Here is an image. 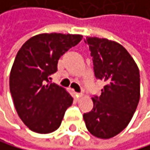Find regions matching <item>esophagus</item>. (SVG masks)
I'll list each match as a JSON object with an SVG mask.
<instances>
[{
  "mask_svg": "<svg viewBox=\"0 0 150 150\" xmlns=\"http://www.w3.org/2000/svg\"><path fill=\"white\" fill-rule=\"evenodd\" d=\"M74 95H76V98H80V97L83 96V94L82 93H76V92H74Z\"/></svg>",
  "mask_w": 150,
  "mask_h": 150,
  "instance_id": "34e87169",
  "label": "esophagus"
}]
</instances>
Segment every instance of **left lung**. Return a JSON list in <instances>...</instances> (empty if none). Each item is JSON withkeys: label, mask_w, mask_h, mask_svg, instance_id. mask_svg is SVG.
<instances>
[{"label": "left lung", "mask_w": 150, "mask_h": 150, "mask_svg": "<svg viewBox=\"0 0 150 150\" xmlns=\"http://www.w3.org/2000/svg\"><path fill=\"white\" fill-rule=\"evenodd\" d=\"M94 74L105 81L100 96L92 98L93 108L83 115L88 131L108 139L127 127L140 99V74L134 59L119 43L105 38L87 37Z\"/></svg>", "instance_id": "1"}]
</instances>
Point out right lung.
<instances>
[{
    "mask_svg": "<svg viewBox=\"0 0 150 150\" xmlns=\"http://www.w3.org/2000/svg\"><path fill=\"white\" fill-rule=\"evenodd\" d=\"M79 34L41 33L30 38L16 54L11 69L9 86L20 120L37 134H49L60 126L73 97L54 83L60 56L76 45Z\"/></svg>",
    "mask_w": 150,
    "mask_h": 150,
    "instance_id": "obj_1",
    "label": "right lung"
}]
</instances>
